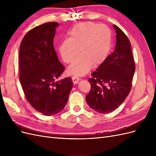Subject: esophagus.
Returning a JSON list of instances; mask_svg holds the SVG:
<instances>
[{
    "mask_svg": "<svg viewBox=\"0 0 156 156\" xmlns=\"http://www.w3.org/2000/svg\"><path fill=\"white\" fill-rule=\"evenodd\" d=\"M72 81H73V84H77L79 82V80H80L79 78H78L77 77H75V76H73L72 77Z\"/></svg>",
    "mask_w": 156,
    "mask_h": 156,
    "instance_id": "34e87169",
    "label": "esophagus"
}]
</instances>
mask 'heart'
Returning a JSON list of instances; mask_svg holds the SVG:
<instances>
[{"label": "heart", "mask_w": 156, "mask_h": 156, "mask_svg": "<svg viewBox=\"0 0 156 156\" xmlns=\"http://www.w3.org/2000/svg\"><path fill=\"white\" fill-rule=\"evenodd\" d=\"M69 37L64 39L59 45V52L65 63L71 64V73L82 76L94 66L101 64L111 48V32L104 25L93 22L78 23L68 32ZM80 49L79 50L78 49Z\"/></svg>", "instance_id": "1"}]
</instances>
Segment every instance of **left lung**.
Listing matches in <instances>:
<instances>
[{
    "label": "left lung",
    "instance_id": "left-lung-1",
    "mask_svg": "<svg viewBox=\"0 0 156 156\" xmlns=\"http://www.w3.org/2000/svg\"><path fill=\"white\" fill-rule=\"evenodd\" d=\"M114 28L116 33L115 49L88 79L91 88L86 101L100 113L111 112L124 102L130 92L135 70L129 39L119 27L114 25Z\"/></svg>",
    "mask_w": 156,
    "mask_h": 156
}]
</instances>
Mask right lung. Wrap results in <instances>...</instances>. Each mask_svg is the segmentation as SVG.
<instances>
[{
    "label": "right lung",
    "instance_id": "add662e5",
    "mask_svg": "<svg viewBox=\"0 0 156 156\" xmlns=\"http://www.w3.org/2000/svg\"><path fill=\"white\" fill-rule=\"evenodd\" d=\"M58 25L46 23L29 30L21 41L19 56L20 80L26 100L47 116L63 109L73 86L70 77L56 81L65 69L53 46Z\"/></svg>",
    "mask_w": 156,
    "mask_h": 156
}]
</instances>
